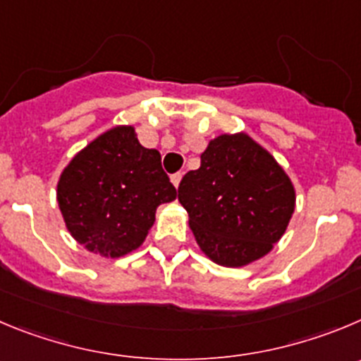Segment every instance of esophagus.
<instances>
[{"label": "esophagus", "mask_w": 361, "mask_h": 361, "mask_svg": "<svg viewBox=\"0 0 361 361\" xmlns=\"http://www.w3.org/2000/svg\"><path fill=\"white\" fill-rule=\"evenodd\" d=\"M181 176H183V174H181V173H174V174H171V183H173L174 187H176V188H178V185H180Z\"/></svg>", "instance_id": "34e87169"}]
</instances>
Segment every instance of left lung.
I'll return each instance as SVG.
<instances>
[{
    "label": "left lung",
    "instance_id": "1",
    "mask_svg": "<svg viewBox=\"0 0 361 361\" xmlns=\"http://www.w3.org/2000/svg\"><path fill=\"white\" fill-rule=\"evenodd\" d=\"M178 201L204 257L222 267H245L272 251L295 210L288 174L245 131L222 133L188 171Z\"/></svg>",
    "mask_w": 361,
    "mask_h": 361
}]
</instances>
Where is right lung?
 Returning <instances> with one entry per match:
<instances>
[{"mask_svg":"<svg viewBox=\"0 0 361 361\" xmlns=\"http://www.w3.org/2000/svg\"><path fill=\"white\" fill-rule=\"evenodd\" d=\"M176 200L160 153L137 139L133 124L109 128L71 158L56 183V203L71 237L103 258L139 249L157 208Z\"/></svg>","mask_w":361,"mask_h":361,"instance_id":"add662e5","label":"right lung"}]
</instances>
